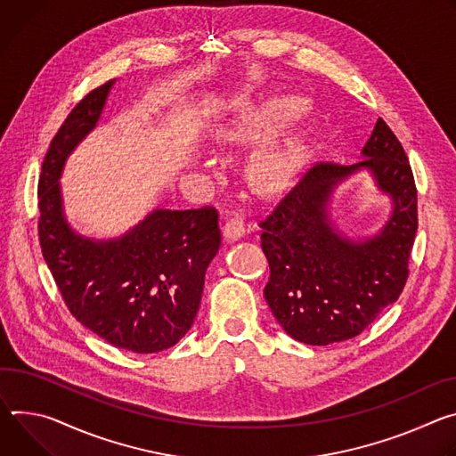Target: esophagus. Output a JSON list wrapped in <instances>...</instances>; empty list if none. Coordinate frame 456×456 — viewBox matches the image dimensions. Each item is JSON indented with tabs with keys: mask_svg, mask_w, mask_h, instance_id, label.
I'll return each mask as SVG.
<instances>
[{
	"mask_svg": "<svg viewBox=\"0 0 456 456\" xmlns=\"http://www.w3.org/2000/svg\"><path fill=\"white\" fill-rule=\"evenodd\" d=\"M223 233L228 240H235L244 233V217L239 212H232L224 223Z\"/></svg>",
	"mask_w": 456,
	"mask_h": 456,
	"instance_id": "34e87169",
	"label": "esophagus"
}]
</instances>
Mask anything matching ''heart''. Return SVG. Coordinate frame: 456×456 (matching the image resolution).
<instances>
[{
	"label": "heart",
	"mask_w": 456,
	"mask_h": 456,
	"mask_svg": "<svg viewBox=\"0 0 456 456\" xmlns=\"http://www.w3.org/2000/svg\"><path fill=\"white\" fill-rule=\"evenodd\" d=\"M302 110V103L298 99L284 97V99H272L263 105L246 109L237 119L228 123V126L221 132L224 139H242L248 135L259 134L284 119L298 116ZM300 156L298 144H289L286 148H277L261 156L256 174L261 183L277 186L281 184L291 168L295 167Z\"/></svg>",
	"instance_id": "b5f03b06"
}]
</instances>
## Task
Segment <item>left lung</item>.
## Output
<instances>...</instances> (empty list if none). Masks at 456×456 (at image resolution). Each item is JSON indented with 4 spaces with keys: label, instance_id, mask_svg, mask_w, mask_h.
<instances>
[{
    "label": "left lung",
    "instance_id": "1",
    "mask_svg": "<svg viewBox=\"0 0 456 456\" xmlns=\"http://www.w3.org/2000/svg\"><path fill=\"white\" fill-rule=\"evenodd\" d=\"M355 165L317 163L259 221L270 265L268 306L298 342L328 346L361 335L395 302L410 275L419 210L411 165L379 118ZM362 167L394 199V214L375 238L351 241L332 232L327 199L333 185Z\"/></svg>",
    "mask_w": 456,
    "mask_h": 456
}]
</instances>
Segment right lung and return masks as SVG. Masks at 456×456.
<instances>
[{
    "mask_svg": "<svg viewBox=\"0 0 456 456\" xmlns=\"http://www.w3.org/2000/svg\"><path fill=\"white\" fill-rule=\"evenodd\" d=\"M112 81L90 90L50 141L37 183L43 259L69 312L109 344L158 353L177 344L197 315L205 273L221 246L219 214L156 210L118 240L76 235L61 210L60 175L95 126Z\"/></svg>",
    "mask_w": 456,
    "mask_h": 456,
    "instance_id": "obj_1",
    "label": "right lung"
}]
</instances>
